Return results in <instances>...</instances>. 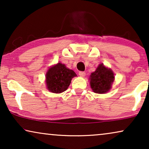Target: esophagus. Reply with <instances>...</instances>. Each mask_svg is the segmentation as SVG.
<instances>
[{"label":"esophagus","mask_w":149,"mask_h":149,"mask_svg":"<svg viewBox=\"0 0 149 149\" xmlns=\"http://www.w3.org/2000/svg\"><path fill=\"white\" fill-rule=\"evenodd\" d=\"M79 76L81 77H84L85 76V72L81 71V72H79Z\"/></svg>","instance_id":"esophagus-1"}]
</instances>
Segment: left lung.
<instances>
[{"label":"left lung","mask_w":149,"mask_h":149,"mask_svg":"<svg viewBox=\"0 0 149 149\" xmlns=\"http://www.w3.org/2000/svg\"><path fill=\"white\" fill-rule=\"evenodd\" d=\"M115 80V74L111 68L103 64H99L95 72L89 77L91 88L96 93H105L109 91Z\"/></svg>","instance_id":"left-lung-1"}]
</instances>
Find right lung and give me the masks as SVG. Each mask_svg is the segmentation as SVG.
Returning a JSON list of instances; mask_svg holds the SVG:
<instances>
[{"label":"right lung","instance_id":"add662e5","mask_svg":"<svg viewBox=\"0 0 149 149\" xmlns=\"http://www.w3.org/2000/svg\"><path fill=\"white\" fill-rule=\"evenodd\" d=\"M76 76L72 70L59 62L50 67L46 73L47 88L52 93H62L68 89L72 79Z\"/></svg>","mask_w":149,"mask_h":149}]
</instances>
